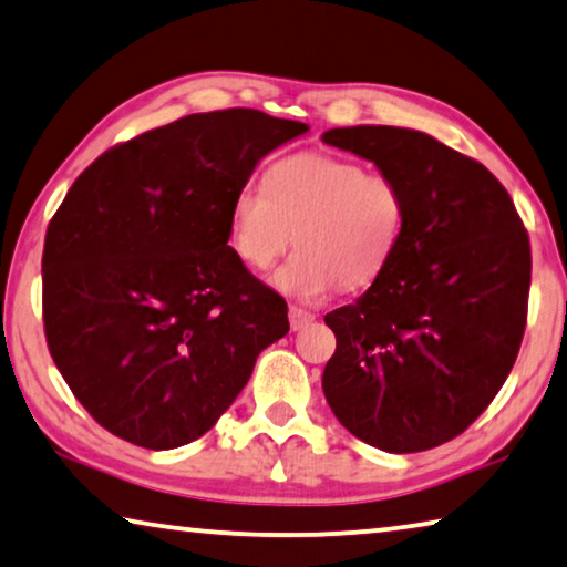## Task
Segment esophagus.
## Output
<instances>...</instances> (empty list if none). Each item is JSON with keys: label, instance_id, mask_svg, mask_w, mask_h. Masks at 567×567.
Segmentation results:
<instances>
[{"label": "esophagus", "instance_id": "1", "mask_svg": "<svg viewBox=\"0 0 567 567\" xmlns=\"http://www.w3.org/2000/svg\"><path fill=\"white\" fill-rule=\"evenodd\" d=\"M312 320H316V316H312V312L298 308V305H290V328L295 332L302 330V328H308Z\"/></svg>", "mask_w": 567, "mask_h": 567}]
</instances>
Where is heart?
I'll return each instance as SVG.
<instances>
[{"instance_id": "b5f03b06", "label": "heart", "mask_w": 567, "mask_h": 567, "mask_svg": "<svg viewBox=\"0 0 567 567\" xmlns=\"http://www.w3.org/2000/svg\"><path fill=\"white\" fill-rule=\"evenodd\" d=\"M406 227V194L381 171L343 156L300 151L265 171L262 192L231 196L229 249L241 265L265 272L298 241L300 249L269 275L277 292L316 302L340 285L361 290L391 265Z\"/></svg>"}]
</instances>
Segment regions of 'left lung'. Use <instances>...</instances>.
Returning <instances> with one entry per match:
<instances>
[{
	"instance_id": "8db88e82",
	"label": "left lung",
	"mask_w": 567,
	"mask_h": 567,
	"mask_svg": "<svg viewBox=\"0 0 567 567\" xmlns=\"http://www.w3.org/2000/svg\"><path fill=\"white\" fill-rule=\"evenodd\" d=\"M406 194L391 265L326 316L336 353L322 391L336 419L391 454L460 436L497 396L523 343L529 239L497 178L442 141L396 125L322 133Z\"/></svg>"
}]
</instances>
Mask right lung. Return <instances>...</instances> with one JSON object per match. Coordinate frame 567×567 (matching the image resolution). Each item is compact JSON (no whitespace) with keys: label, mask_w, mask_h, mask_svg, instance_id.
<instances>
[{"label":"right lung","mask_w":567,"mask_h":567,"mask_svg":"<svg viewBox=\"0 0 567 567\" xmlns=\"http://www.w3.org/2000/svg\"><path fill=\"white\" fill-rule=\"evenodd\" d=\"M302 133L251 107L194 113L70 186L44 237V336L111 434L156 452L204 436L287 336L285 300L229 249L227 217L259 161Z\"/></svg>","instance_id":"right-lung-1"}]
</instances>
